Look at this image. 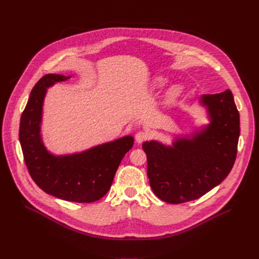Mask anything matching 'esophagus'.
<instances>
[{"mask_svg": "<svg viewBox=\"0 0 259 259\" xmlns=\"http://www.w3.org/2000/svg\"><path fill=\"white\" fill-rule=\"evenodd\" d=\"M147 138H149V133L145 132V131H139L135 135V140H136L137 143H142Z\"/></svg>", "mask_w": 259, "mask_h": 259, "instance_id": "obj_1", "label": "esophagus"}]
</instances>
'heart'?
Listing matches in <instances>:
<instances>
[{
	"mask_svg": "<svg viewBox=\"0 0 259 259\" xmlns=\"http://www.w3.org/2000/svg\"><path fill=\"white\" fill-rule=\"evenodd\" d=\"M168 83H169V79L168 78L163 77V76H159V77H156V78L153 79L152 86L155 89H162ZM181 91H182V87L180 85H173L167 91V98L169 100H174V99H176L180 95Z\"/></svg>",
	"mask_w": 259,
	"mask_h": 259,
	"instance_id": "obj_1",
	"label": "heart"
}]
</instances>
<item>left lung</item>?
<instances>
[{"mask_svg": "<svg viewBox=\"0 0 259 259\" xmlns=\"http://www.w3.org/2000/svg\"><path fill=\"white\" fill-rule=\"evenodd\" d=\"M198 102L206 109L208 124L176 135L171 145L142 143L151 188L169 204L201 198L226 179L236 160L240 115L231 90L203 94Z\"/></svg>", "mask_w": 259, "mask_h": 259, "instance_id": "1", "label": "left lung"}]
</instances>
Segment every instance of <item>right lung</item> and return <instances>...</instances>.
Instances as JSON below:
<instances>
[{
	"label": "right lung",
	"instance_id": "add662e5",
	"mask_svg": "<svg viewBox=\"0 0 259 259\" xmlns=\"http://www.w3.org/2000/svg\"><path fill=\"white\" fill-rule=\"evenodd\" d=\"M69 78L48 73L34 85L20 119L19 141L28 172L41 190L64 201L92 203L112 187L116 171L132 149L134 138L126 135L69 155L49 152L41 133L47 89Z\"/></svg>",
	"mask_w": 259,
	"mask_h": 259
}]
</instances>
